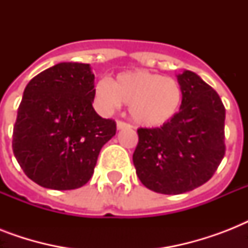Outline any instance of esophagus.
<instances>
[{"mask_svg": "<svg viewBox=\"0 0 248 248\" xmlns=\"http://www.w3.org/2000/svg\"><path fill=\"white\" fill-rule=\"evenodd\" d=\"M132 126L130 124H126V122H124V121H118L117 122V128L118 130H124V128H131Z\"/></svg>", "mask_w": 248, "mask_h": 248, "instance_id": "1", "label": "esophagus"}]
</instances>
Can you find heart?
<instances>
[{"label": "heart", "mask_w": 248, "mask_h": 248, "mask_svg": "<svg viewBox=\"0 0 248 248\" xmlns=\"http://www.w3.org/2000/svg\"><path fill=\"white\" fill-rule=\"evenodd\" d=\"M93 93L104 112L116 109L121 103L127 104L135 124L147 128L169 124L183 103V89L176 79L144 69L118 73L110 82L100 79Z\"/></svg>", "instance_id": "heart-1"}]
</instances>
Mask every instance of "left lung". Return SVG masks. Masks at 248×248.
Returning <instances> with one entry per match:
<instances>
[{
	"instance_id": "obj_1",
	"label": "left lung",
	"mask_w": 248,
	"mask_h": 248,
	"mask_svg": "<svg viewBox=\"0 0 248 248\" xmlns=\"http://www.w3.org/2000/svg\"><path fill=\"white\" fill-rule=\"evenodd\" d=\"M180 110L162 127L139 128L132 155L136 175L148 189L181 194L208 181L225 155V108L220 96L194 72L177 76Z\"/></svg>"
}]
</instances>
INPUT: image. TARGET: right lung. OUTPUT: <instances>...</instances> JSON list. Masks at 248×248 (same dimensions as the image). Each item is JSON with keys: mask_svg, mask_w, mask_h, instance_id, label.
Wrapping results in <instances>:
<instances>
[{"mask_svg": "<svg viewBox=\"0 0 248 248\" xmlns=\"http://www.w3.org/2000/svg\"><path fill=\"white\" fill-rule=\"evenodd\" d=\"M93 79L90 64L59 63L25 87L13 151L25 175L44 188H81L103 145L116 135V122L93 109Z\"/></svg>", "mask_w": 248, "mask_h": 248, "instance_id": "right-lung-1", "label": "right lung"}]
</instances>
